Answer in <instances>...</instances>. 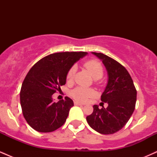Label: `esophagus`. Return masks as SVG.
Returning <instances> with one entry per match:
<instances>
[{
  "mask_svg": "<svg viewBox=\"0 0 157 157\" xmlns=\"http://www.w3.org/2000/svg\"><path fill=\"white\" fill-rule=\"evenodd\" d=\"M74 104H75V105H80V106L83 105H82V104H81V103H80V102H76V101H75V102H74Z\"/></svg>",
  "mask_w": 157,
  "mask_h": 157,
  "instance_id": "esophagus-1",
  "label": "esophagus"
}]
</instances>
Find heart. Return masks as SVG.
Segmentation results:
<instances>
[{
	"instance_id": "1",
	"label": "heart",
	"mask_w": 157,
	"mask_h": 157,
	"mask_svg": "<svg viewBox=\"0 0 157 157\" xmlns=\"http://www.w3.org/2000/svg\"><path fill=\"white\" fill-rule=\"evenodd\" d=\"M84 66L86 69L89 71L95 80L100 79L103 75V68L102 65L98 61L91 60L86 61L84 63ZM77 71V66L75 65L71 66L68 70L67 75H66V80L68 82H70L73 80L75 73ZM71 96L77 101L80 102H85L88 100L90 97H92L95 95V91L91 89H86L83 87H77L73 90H71L70 93Z\"/></svg>"
}]
</instances>
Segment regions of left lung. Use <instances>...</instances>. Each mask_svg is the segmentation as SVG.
Segmentation results:
<instances>
[{"mask_svg":"<svg viewBox=\"0 0 157 157\" xmlns=\"http://www.w3.org/2000/svg\"><path fill=\"white\" fill-rule=\"evenodd\" d=\"M92 54L102 60L107 70L108 83L101 101L109 105L100 109L94 105L93 113L86 120L100 134H112L122 129L131 118L136 105V90L128 71L120 63L104 54Z\"/></svg>","mask_w":157,"mask_h":157,"instance_id":"8db88e82","label":"left lung"}]
</instances>
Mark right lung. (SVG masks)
<instances>
[{"label":"right lung","mask_w":157,"mask_h":157,"mask_svg":"<svg viewBox=\"0 0 157 157\" xmlns=\"http://www.w3.org/2000/svg\"><path fill=\"white\" fill-rule=\"evenodd\" d=\"M86 55L84 52L52 54L29 71L21 86L20 100L25 120L35 131L52 132L65 123L73 100L66 97L55 102L52 94L66 84L69 68Z\"/></svg>","instance_id":"1"}]
</instances>
